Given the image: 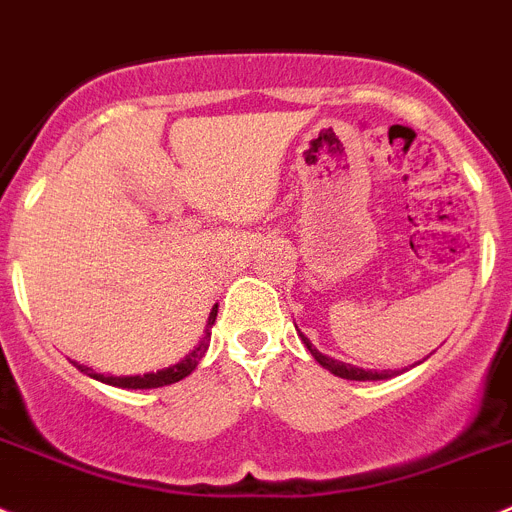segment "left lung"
I'll use <instances>...</instances> for the list:
<instances>
[{"instance_id": "obj_1", "label": "left lung", "mask_w": 512, "mask_h": 512, "mask_svg": "<svg viewBox=\"0 0 512 512\" xmlns=\"http://www.w3.org/2000/svg\"><path fill=\"white\" fill-rule=\"evenodd\" d=\"M303 336V334H301ZM303 344L308 347V352L313 354V359L319 362L321 367H326L329 372H334L336 377H344V380H388L393 372H377V370H362V367H352V365H344V362H339V359H331L326 357V354H321L319 349L313 347L311 342H308L306 336H303Z\"/></svg>"}]
</instances>
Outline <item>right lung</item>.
<instances>
[{
	"mask_svg": "<svg viewBox=\"0 0 512 512\" xmlns=\"http://www.w3.org/2000/svg\"><path fill=\"white\" fill-rule=\"evenodd\" d=\"M216 319V311H211L209 316V326L214 324ZM206 349H209V331H206L204 342L199 344V347L193 349L191 354H186V359H181L178 365L173 367H165V370H158V372H150V375H132V377H107V375H96V372H91L89 367H81L78 365V370L86 372V375H91L94 380H101L107 382V385H114V388H130V390H150V388H163V385H173V382L183 380V377L191 375L193 370H196V365L201 362V357L206 354Z\"/></svg>",
	"mask_w": 512,
	"mask_h": 512,
	"instance_id": "add662e5",
	"label": "right lung"
}]
</instances>
